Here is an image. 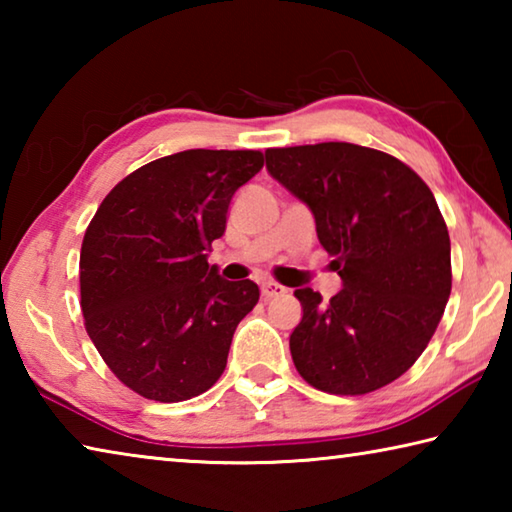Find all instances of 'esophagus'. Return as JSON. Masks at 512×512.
Returning <instances> with one entry per match:
<instances>
[{"label":"esophagus","mask_w":512,"mask_h":512,"mask_svg":"<svg viewBox=\"0 0 512 512\" xmlns=\"http://www.w3.org/2000/svg\"><path fill=\"white\" fill-rule=\"evenodd\" d=\"M284 293H287V289H284L282 284H277L273 280L262 282V296L264 298H277V296H284Z\"/></svg>","instance_id":"esophagus-1"}]
</instances>
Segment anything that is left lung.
I'll return each mask as SVG.
<instances>
[{"label": "left lung", "mask_w": 512, "mask_h": 512, "mask_svg": "<svg viewBox=\"0 0 512 512\" xmlns=\"http://www.w3.org/2000/svg\"><path fill=\"white\" fill-rule=\"evenodd\" d=\"M266 169L305 203L343 289L323 302L302 287L289 336L302 379L363 395L409 370L452 291V246L424 180L393 155L348 142L268 149Z\"/></svg>", "instance_id": "left-lung-1"}]
</instances>
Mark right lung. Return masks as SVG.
<instances>
[{
    "mask_svg": "<svg viewBox=\"0 0 512 512\" xmlns=\"http://www.w3.org/2000/svg\"><path fill=\"white\" fill-rule=\"evenodd\" d=\"M259 151L192 149L144 164L103 198L81 246V309L119 381L155 402L216 384L237 325L257 305L253 280L207 264Z\"/></svg>",
    "mask_w": 512,
    "mask_h": 512,
    "instance_id": "right-lung-1",
    "label": "right lung"
}]
</instances>
